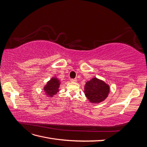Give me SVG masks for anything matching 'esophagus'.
I'll return each instance as SVG.
<instances>
[{
	"mask_svg": "<svg viewBox=\"0 0 147 147\" xmlns=\"http://www.w3.org/2000/svg\"><path fill=\"white\" fill-rule=\"evenodd\" d=\"M70 82H77V79H71L70 80Z\"/></svg>",
	"mask_w": 147,
	"mask_h": 147,
	"instance_id": "1",
	"label": "esophagus"
}]
</instances>
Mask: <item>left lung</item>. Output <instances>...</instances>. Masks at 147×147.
Instances as JSON below:
<instances>
[{"mask_svg": "<svg viewBox=\"0 0 147 147\" xmlns=\"http://www.w3.org/2000/svg\"><path fill=\"white\" fill-rule=\"evenodd\" d=\"M110 92V86L103 80L92 78L84 85V94L89 101L93 104H98L104 101Z\"/></svg>", "mask_w": 147, "mask_h": 147, "instance_id": "obj_1", "label": "left lung"}]
</instances>
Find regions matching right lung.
I'll return each instance as SVG.
<instances>
[{
  "mask_svg": "<svg viewBox=\"0 0 147 147\" xmlns=\"http://www.w3.org/2000/svg\"><path fill=\"white\" fill-rule=\"evenodd\" d=\"M60 84V80L56 77L51 78L43 88L45 94L49 97H53V96L56 94L57 92L59 91Z\"/></svg>",
  "mask_w": 147,
  "mask_h": 147,
  "instance_id": "1",
  "label": "right lung"
}]
</instances>
